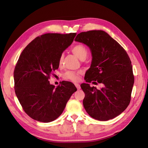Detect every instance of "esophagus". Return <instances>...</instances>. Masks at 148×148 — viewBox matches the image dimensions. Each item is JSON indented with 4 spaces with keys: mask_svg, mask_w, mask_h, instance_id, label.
Instances as JSON below:
<instances>
[{
    "mask_svg": "<svg viewBox=\"0 0 148 148\" xmlns=\"http://www.w3.org/2000/svg\"><path fill=\"white\" fill-rule=\"evenodd\" d=\"M75 85L76 88H77V89H79L80 88H81V87H80V85H79L78 83H75Z\"/></svg>",
    "mask_w": 148,
    "mask_h": 148,
    "instance_id": "34e87169",
    "label": "esophagus"
}]
</instances>
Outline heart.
<instances>
[{"label":"heart","mask_w":148,"mask_h":148,"mask_svg":"<svg viewBox=\"0 0 148 148\" xmlns=\"http://www.w3.org/2000/svg\"><path fill=\"white\" fill-rule=\"evenodd\" d=\"M71 51L74 54L77 56L80 60H84L88 57L89 51L88 49L86 46H84L83 44H76L72 48H71ZM64 54L62 53L59 59V64L61 65L63 59ZM81 73L80 72H75V71H67L64 75V78L66 79L71 80L73 82H77L79 79V75Z\"/></svg>","instance_id":"heart-1"}]
</instances>
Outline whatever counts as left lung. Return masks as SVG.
Segmentation results:
<instances>
[{"instance_id": "8db88e82", "label": "left lung", "mask_w": 148, "mask_h": 148, "mask_svg": "<svg viewBox=\"0 0 148 148\" xmlns=\"http://www.w3.org/2000/svg\"><path fill=\"white\" fill-rule=\"evenodd\" d=\"M75 41L91 49V65L85 74L87 83L81 88L85 94L83 106L91 117L107 121L127 109L131 100L134 75L130 59L120 44L102 30L79 33ZM102 83L100 90L88 82Z\"/></svg>"}]
</instances>
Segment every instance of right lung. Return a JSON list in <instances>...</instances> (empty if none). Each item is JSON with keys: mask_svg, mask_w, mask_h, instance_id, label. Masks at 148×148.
Returning <instances> with one entry per match:
<instances>
[{"mask_svg": "<svg viewBox=\"0 0 148 148\" xmlns=\"http://www.w3.org/2000/svg\"><path fill=\"white\" fill-rule=\"evenodd\" d=\"M76 35L42 34L33 39L20 56L13 72L15 91L25 113L35 120L47 123L57 119L77 90L69 82H62L56 88L49 82L59 68L60 55Z\"/></svg>", "mask_w": 148, "mask_h": 148, "instance_id": "1", "label": "right lung"}]
</instances>
